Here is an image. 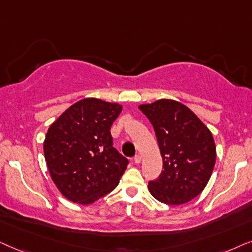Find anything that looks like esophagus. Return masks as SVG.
Here are the masks:
<instances>
[{"label":"esophagus","instance_id":"1","mask_svg":"<svg viewBox=\"0 0 252 252\" xmlns=\"http://www.w3.org/2000/svg\"><path fill=\"white\" fill-rule=\"evenodd\" d=\"M133 161H135V163H140V161H142V157H140L139 154H137V156L133 158Z\"/></svg>","mask_w":252,"mask_h":252}]
</instances>
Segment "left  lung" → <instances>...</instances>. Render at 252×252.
<instances>
[{
	"mask_svg": "<svg viewBox=\"0 0 252 252\" xmlns=\"http://www.w3.org/2000/svg\"><path fill=\"white\" fill-rule=\"evenodd\" d=\"M138 108L153 126L162 157L159 179L149 182L151 194L168 205L196 198L209 183L216 163V143L210 129L175 100L160 99Z\"/></svg>",
	"mask_w": 252,
	"mask_h": 252,
	"instance_id": "left-lung-1",
	"label": "left lung"
}]
</instances>
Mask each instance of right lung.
<instances>
[{"label":"right lung","mask_w":252,"mask_h":252,"mask_svg":"<svg viewBox=\"0 0 252 252\" xmlns=\"http://www.w3.org/2000/svg\"><path fill=\"white\" fill-rule=\"evenodd\" d=\"M121 112L120 103L86 98L49 126L43 153L50 177L66 199L89 205L117 187L128 165L110 135Z\"/></svg>","instance_id":"add662e5"}]
</instances>
